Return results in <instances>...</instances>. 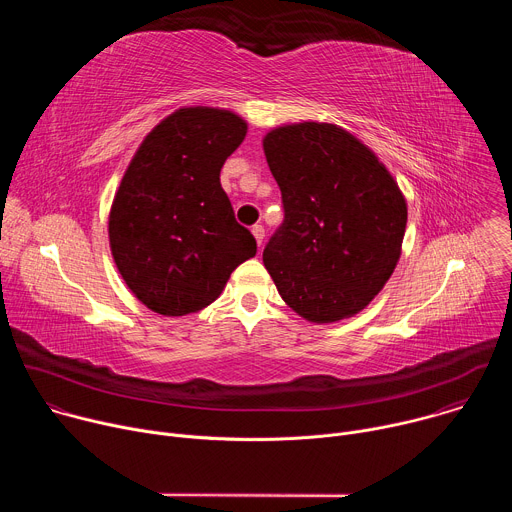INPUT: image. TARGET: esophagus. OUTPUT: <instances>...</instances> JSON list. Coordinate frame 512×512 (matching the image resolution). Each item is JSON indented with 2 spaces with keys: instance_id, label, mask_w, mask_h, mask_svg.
<instances>
[{
  "instance_id": "34e87169",
  "label": "esophagus",
  "mask_w": 512,
  "mask_h": 512,
  "mask_svg": "<svg viewBox=\"0 0 512 512\" xmlns=\"http://www.w3.org/2000/svg\"><path fill=\"white\" fill-rule=\"evenodd\" d=\"M251 233H253V237H255L257 245L261 247V245H263V237H265V229H263L261 225H255V227L251 229Z\"/></svg>"
}]
</instances>
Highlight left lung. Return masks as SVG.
Instances as JSON below:
<instances>
[{
  "label": "left lung",
  "instance_id": "obj_1",
  "mask_svg": "<svg viewBox=\"0 0 512 512\" xmlns=\"http://www.w3.org/2000/svg\"><path fill=\"white\" fill-rule=\"evenodd\" d=\"M263 152L285 218L263 251L283 302L314 324L352 318L393 275L407 200L377 154L334 123L271 129Z\"/></svg>",
  "mask_w": 512,
  "mask_h": 512
}]
</instances>
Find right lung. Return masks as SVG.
Wrapping results in <instances>:
<instances>
[{
	"label": "right lung",
	"mask_w": 512,
	"mask_h": 512,
	"mask_svg": "<svg viewBox=\"0 0 512 512\" xmlns=\"http://www.w3.org/2000/svg\"><path fill=\"white\" fill-rule=\"evenodd\" d=\"M247 135L229 109L180 107L139 143L109 212L113 261L131 294L162 316L210 306L255 237L235 221L221 168Z\"/></svg>",
	"instance_id": "add662e5"
}]
</instances>
